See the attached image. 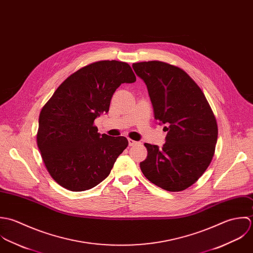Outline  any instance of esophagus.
Listing matches in <instances>:
<instances>
[{"instance_id": "1", "label": "esophagus", "mask_w": 253, "mask_h": 253, "mask_svg": "<svg viewBox=\"0 0 253 253\" xmlns=\"http://www.w3.org/2000/svg\"><path fill=\"white\" fill-rule=\"evenodd\" d=\"M128 142H129V146H130V147H134V146H137V145L140 144L139 142L134 141V140H132V139H128Z\"/></svg>"}]
</instances>
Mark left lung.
Wrapping results in <instances>:
<instances>
[{
    "instance_id": "obj_1",
    "label": "left lung",
    "mask_w": 253,
    "mask_h": 253,
    "mask_svg": "<svg viewBox=\"0 0 253 253\" xmlns=\"http://www.w3.org/2000/svg\"><path fill=\"white\" fill-rule=\"evenodd\" d=\"M132 66L148 87L154 118L168 131L161 149L145 144L148 156L141 170L163 190L184 191L202 177L213 158L218 137L214 113L202 89L178 66L159 60Z\"/></svg>"
}]
</instances>
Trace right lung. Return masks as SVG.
I'll return each instance as SVG.
<instances>
[{
  "instance_id": "obj_1",
  "label": "right lung",
  "mask_w": 253,
  "mask_h": 253,
  "mask_svg": "<svg viewBox=\"0 0 253 253\" xmlns=\"http://www.w3.org/2000/svg\"><path fill=\"white\" fill-rule=\"evenodd\" d=\"M135 81L127 62L96 61L68 76L42 107L37 145L49 174L62 188L86 191L109 175L128 140L101 135L94 121L108 112L122 83Z\"/></svg>"
}]
</instances>
